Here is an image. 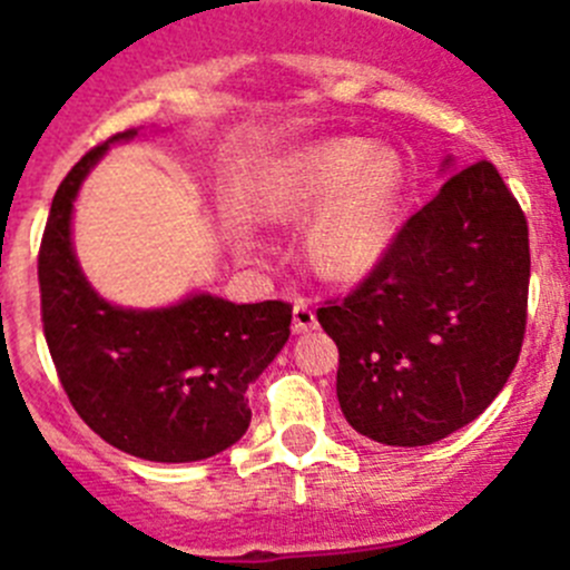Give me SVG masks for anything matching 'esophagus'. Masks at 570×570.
<instances>
[{
	"label": "esophagus",
	"instance_id": "34e87169",
	"mask_svg": "<svg viewBox=\"0 0 570 570\" xmlns=\"http://www.w3.org/2000/svg\"><path fill=\"white\" fill-rule=\"evenodd\" d=\"M316 325H320V322H316V311L311 307V302L296 299L294 302V333H307V331H313Z\"/></svg>",
	"mask_w": 570,
	"mask_h": 570
}]
</instances>
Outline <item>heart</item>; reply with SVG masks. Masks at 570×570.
Masks as SVG:
<instances>
[{
	"label": "heart",
	"mask_w": 570,
	"mask_h": 570,
	"mask_svg": "<svg viewBox=\"0 0 570 570\" xmlns=\"http://www.w3.org/2000/svg\"><path fill=\"white\" fill-rule=\"evenodd\" d=\"M401 169L393 155H375L370 140L344 138L299 155L282 171L276 212H313L311 257L322 274L347 279L381 257L393 234Z\"/></svg>",
	"instance_id": "b5f03b06"
}]
</instances>
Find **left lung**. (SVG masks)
<instances>
[{
	"label": "left lung",
	"mask_w": 570,
	"mask_h": 570,
	"mask_svg": "<svg viewBox=\"0 0 570 570\" xmlns=\"http://www.w3.org/2000/svg\"><path fill=\"white\" fill-rule=\"evenodd\" d=\"M529 276V223L500 171H455L356 288L316 311L338 347L347 424L426 446L474 421L520 358Z\"/></svg>",
	"instance_id": "1"
}]
</instances>
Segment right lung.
<instances>
[{
    "instance_id": "obj_1",
    "label": "right lung",
    "mask_w": 570,
    "mask_h": 570,
    "mask_svg": "<svg viewBox=\"0 0 570 570\" xmlns=\"http://www.w3.org/2000/svg\"><path fill=\"white\" fill-rule=\"evenodd\" d=\"M132 135L90 149L56 191L39 248L41 327L72 410L96 435L144 461L191 463L248 430L245 390L288 342L294 307L200 294L164 311H124L87 285L70 243L72 200L104 149Z\"/></svg>"
}]
</instances>
